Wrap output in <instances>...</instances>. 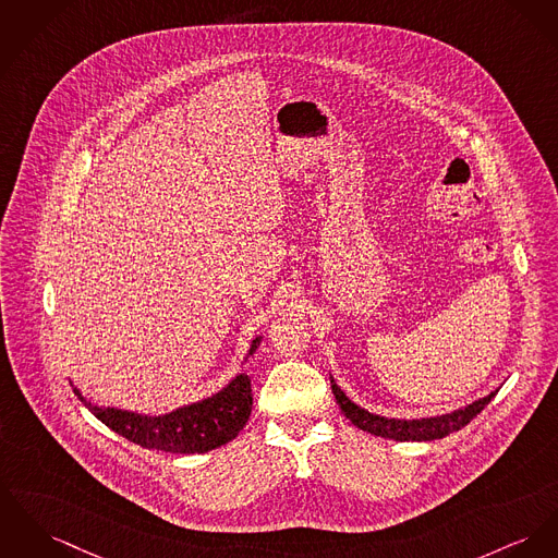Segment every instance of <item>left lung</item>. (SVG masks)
Here are the masks:
<instances>
[{
  "label": "left lung",
  "instance_id": "obj_1",
  "mask_svg": "<svg viewBox=\"0 0 558 558\" xmlns=\"http://www.w3.org/2000/svg\"><path fill=\"white\" fill-rule=\"evenodd\" d=\"M332 378V376H330ZM332 393H335L336 402L340 410L344 412V416L360 429L380 436V438H389V440H398V442H427V440H440L452 432H459L461 427H465L476 414L483 412L484 407L497 396V391H490L486 398H481L472 404H468L465 409L452 410L448 414L440 416H427V418H387L380 414H372L368 410L357 407L355 402H351L344 391L336 385L332 378Z\"/></svg>",
  "mask_w": 558,
  "mask_h": 558
}]
</instances>
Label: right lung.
I'll use <instances>...</instances> for the list:
<instances>
[{
	"label": "right lung",
	"instance_id": "right-lung-1",
	"mask_svg": "<svg viewBox=\"0 0 558 558\" xmlns=\"http://www.w3.org/2000/svg\"><path fill=\"white\" fill-rule=\"evenodd\" d=\"M260 340L262 336L252 340L247 355L256 353ZM74 393L104 425L122 438L144 448L180 454L207 452L236 438V434L245 427L254 404L252 380L245 372L236 374L222 391L214 393L211 398L158 416L95 407L75 387Z\"/></svg>",
	"mask_w": 558,
	"mask_h": 558
}]
</instances>
